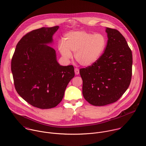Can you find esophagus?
<instances>
[{"label":"esophagus","instance_id":"34e87169","mask_svg":"<svg viewBox=\"0 0 146 146\" xmlns=\"http://www.w3.org/2000/svg\"><path fill=\"white\" fill-rule=\"evenodd\" d=\"M74 72H75L76 75H78L80 73V70H79V69L78 68H75L74 69Z\"/></svg>","mask_w":146,"mask_h":146}]
</instances>
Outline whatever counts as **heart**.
<instances>
[{
  "instance_id": "1",
  "label": "heart",
  "mask_w": 146,
  "mask_h": 146,
  "mask_svg": "<svg viewBox=\"0 0 146 146\" xmlns=\"http://www.w3.org/2000/svg\"><path fill=\"white\" fill-rule=\"evenodd\" d=\"M64 42L59 44L58 50L65 60L72 57L71 52H73L76 60L81 65L90 66L102 56L107 40L102 34L78 31L67 33L64 36Z\"/></svg>"
}]
</instances>
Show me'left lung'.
Masks as SVG:
<instances>
[{"mask_svg": "<svg viewBox=\"0 0 146 146\" xmlns=\"http://www.w3.org/2000/svg\"><path fill=\"white\" fill-rule=\"evenodd\" d=\"M108 43L101 58L80 69L84 98L94 106L116 102L128 89L132 76L133 56L125 38L117 29L106 28Z\"/></svg>", "mask_w": 146, "mask_h": 146, "instance_id": "8db88e82", "label": "left lung"}]
</instances>
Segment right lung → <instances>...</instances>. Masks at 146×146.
Instances as JSON below:
<instances>
[{
    "instance_id": "right-lung-1",
    "label": "right lung",
    "mask_w": 146,
    "mask_h": 146,
    "mask_svg": "<svg viewBox=\"0 0 146 146\" xmlns=\"http://www.w3.org/2000/svg\"><path fill=\"white\" fill-rule=\"evenodd\" d=\"M59 28L42 27L24 36L11 60L14 85L19 96L32 106L42 109L56 107L74 76L73 65L62 66L55 50L48 46Z\"/></svg>"
}]
</instances>
